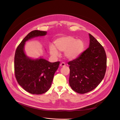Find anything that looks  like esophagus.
Here are the masks:
<instances>
[{
    "label": "esophagus",
    "mask_w": 120,
    "mask_h": 120,
    "mask_svg": "<svg viewBox=\"0 0 120 120\" xmlns=\"http://www.w3.org/2000/svg\"><path fill=\"white\" fill-rule=\"evenodd\" d=\"M66 66V63H64V62L61 63V64H60V67H65Z\"/></svg>",
    "instance_id": "obj_1"
}]
</instances>
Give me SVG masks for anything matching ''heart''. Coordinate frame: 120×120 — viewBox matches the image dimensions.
<instances>
[{
    "label": "heart",
    "mask_w": 120,
    "mask_h": 120,
    "mask_svg": "<svg viewBox=\"0 0 120 120\" xmlns=\"http://www.w3.org/2000/svg\"><path fill=\"white\" fill-rule=\"evenodd\" d=\"M54 45L55 46L53 45L49 46V52L52 55L55 56H59L57 49L60 52H65V55L70 60L79 57L83 52L85 48L84 43L82 40H77L71 36L58 38L54 42Z\"/></svg>",
    "instance_id": "b5f03b06"
}]
</instances>
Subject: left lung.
Wrapping results in <instances>:
<instances>
[{
  "label": "left lung",
  "mask_w": 120,
  "mask_h": 120,
  "mask_svg": "<svg viewBox=\"0 0 120 120\" xmlns=\"http://www.w3.org/2000/svg\"><path fill=\"white\" fill-rule=\"evenodd\" d=\"M90 35V46L75 59L69 61V83L72 90L85 94L95 89L103 80L107 68L106 52L100 43Z\"/></svg>",
  "instance_id": "left-lung-1"
}]
</instances>
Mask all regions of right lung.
<instances>
[{"mask_svg": "<svg viewBox=\"0 0 120 120\" xmlns=\"http://www.w3.org/2000/svg\"><path fill=\"white\" fill-rule=\"evenodd\" d=\"M46 34V31L38 30L30 32L18 45L14 56V74L16 80L24 90L32 94L39 95L48 91L60 63V61L50 63L43 59L31 60L24 53L26 41Z\"/></svg>", "mask_w": 120, "mask_h": 120, "instance_id": "1", "label": "right lung"}]
</instances>
